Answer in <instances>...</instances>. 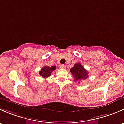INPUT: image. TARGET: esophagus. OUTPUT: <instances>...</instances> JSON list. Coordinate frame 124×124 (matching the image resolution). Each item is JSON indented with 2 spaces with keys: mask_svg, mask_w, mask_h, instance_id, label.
Listing matches in <instances>:
<instances>
[{
  "mask_svg": "<svg viewBox=\"0 0 124 124\" xmlns=\"http://www.w3.org/2000/svg\"><path fill=\"white\" fill-rule=\"evenodd\" d=\"M61 68L62 69H65L66 68V65H61Z\"/></svg>",
  "mask_w": 124,
  "mask_h": 124,
  "instance_id": "esophagus-1",
  "label": "esophagus"
}]
</instances>
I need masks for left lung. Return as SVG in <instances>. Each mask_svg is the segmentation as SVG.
Wrapping results in <instances>:
<instances>
[{
	"instance_id": "left-lung-1",
	"label": "left lung",
	"mask_w": 124,
	"mask_h": 124,
	"mask_svg": "<svg viewBox=\"0 0 124 124\" xmlns=\"http://www.w3.org/2000/svg\"><path fill=\"white\" fill-rule=\"evenodd\" d=\"M70 72L76 82L78 81V82L79 81L84 80L88 77V72L80 63H76L74 66L70 69Z\"/></svg>"
}]
</instances>
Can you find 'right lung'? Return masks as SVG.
<instances>
[{
    "instance_id": "1",
    "label": "right lung",
    "mask_w": 124,
    "mask_h": 124,
    "mask_svg": "<svg viewBox=\"0 0 124 124\" xmlns=\"http://www.w3.org/2000/svg\"><path fill=\"white\" fill-rule=\"evenodd\" d=\"M56 70V67L53 66V67H47L45 66L43 68H41V71H39V74L40 76L43 78H47L51 76V74L53 72V71Z\"/></svg>"
}]
</instances>
